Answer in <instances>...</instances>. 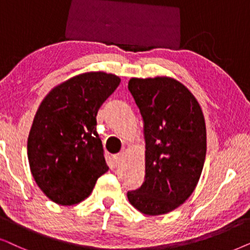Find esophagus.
I'll list each match as a JSON object with an SVG mask.
<instances>
[{"label": "esophagus", "instance_id": "34e87169", "mask_svg": "<svg viewBox=\"0 0 250 250\" xmlns=\"http://www.w3.org/2000/svg\"><path fill=\"white\" fill-rule=\"evenodd\" d=\"M122 160H123V154H122V153H118V154L113 155V161H114L115 165L121 164Z\"/></svg>", "mask_w": 250, "mask_h": 250}]
</instances>
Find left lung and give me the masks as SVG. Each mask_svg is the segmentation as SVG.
I'll return each mask as SVG.
<instances>
[{
  "instance_id": "left-lung-1",
  "label": "left lung",
  "mask_w": 250,
  "mask_h": 250,
  "mask_svg": "<svg viewBox=\"0 0 250 250\" xmlns=\"http://www.w3.org/2000/svg\"><path fill=\"white\" fill-rule=\"evenodd\" d=\"M128 89L144 121L145 182L129 191L143 214L170 212L194 191L207 151L202 109L191 91L168 76L132 78Z\"/></svg>"
}]
</instances>
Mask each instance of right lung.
Masks as SVG:
<instances>
[{
	"mask_svg": "<svg viewBox=\"0 0 250 250\" xmlns=\"http://www.w3.org/2000/svg\"><path fill=\"white\" fill-rule=\"evenodd\" d=\"M120 82L105 72L83 73L55 86L40 105L28 135V162L36 184L56 204L83 201L108 170L96 116Z\"/></svg>",
	"mask_w": 250,
	"mask_h": 250,
	"instance_id": "add662e5",
	"label": "right lung"
}]
</instances>
